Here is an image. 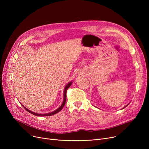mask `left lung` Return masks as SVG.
Listing matches in <instances>:
<instances>
[{
    "instance_id": "8db88e82",
    "label": "left lung",
    "mask_w": 149,
    "mask_h": 149,
    "mask_svg": "<svg viewBox=\"0 0 149 149\" xmlns=\"http://www.w3.org/2000/svg\"><path fill=\"white\" fill-rule=\"evenodd\" d=\"M129 104H127V105H126V106H125V107H123V109H124V108H125V107H126V106H128V105H129Z\"/></svg>"
}]
</instances>
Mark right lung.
I'll return each mask as SVG.
<instances>
[{"mask_svg": "<svg viewBox=\"0 0 149 149\" xmlns=\"http://www.w3.org/2000/svg\"><path fill=\"white\" fill-rule=\"evenodd\" d=\"M72 84V81H70L69 83H68L66 85V86H65V89H64L63 101V103H62L61 105L57 109H56V111H52V112H50V113H48L41 114V113H35V112H34L31 111L30 110H29V109H28L26 107H24L23 105H22V106H23V107H24V108L25 109V110L27 111L28 112H29L30 113L33 114V115H36V116H51V115H54V114H56L57 113L59 112L61 110V109H63V107H64V106H65V103H66V91H67L68 89L70 86V85H71Z\"/></svg>", "mask_w": 149, "mask_h": 149, "instance_id": "1", "label": "right lung"}]
</instances>
